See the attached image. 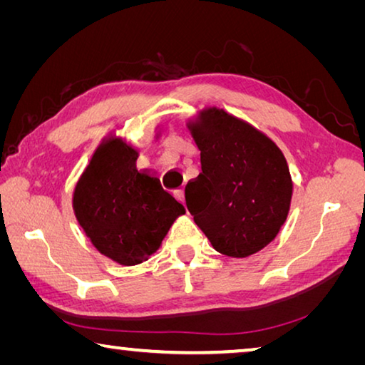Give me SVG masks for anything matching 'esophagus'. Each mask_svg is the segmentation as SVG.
<instances>
[{
  "mask_svg": "<svg viewBox=\"0 0 365 365\" xmlns=\"http://www.w3.org/2000/svg\"><path fill=\"white\" fill-rule=\"evenodd\" d=\"M174 195H175V197H177V200L180 201V202L185 201V190H183V188H182V190H175Z\"/></svg>",
  "mask_w": 365,
  "mask_h": 365,
  "instance_id": "esophagus-1",
  "label": "esophagus"
}]
</instances>
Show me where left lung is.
<instances>
[{
    "mask_svg": "<svg viewBox=\"0 0 365 365\" xmlns=\"http://www.w3.org/2000/svg\"><path fill=\"white\" fill-rule=\"evenodd\" d=\"M201 174L185 188L188 211L215 251L248 257L287 220L293 183L282 151L250 123L211 108L190 125Z\"/></svg>",
    "mask_w": 365,
    "mask_h": 365,
    "instance_id": "8db88e82",
    "label": "left lung"
}]
</instances>
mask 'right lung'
Segmentation results:
<instances>
[{
  "instance_id": "1",
  "label": "right lung",
  "mask_w": 365,
  "mask_h": 365,
  "mask_svg": "<svg viewBox=\"0 0 365 365\" xmlns=\"http://www.w3.org/2000/svg\"><path fill=\"white\" fill-rule=\"evenodd\" d=\"M137 158L122 140L104 141L73 191V211L86 237L101 255L122 265L146 261L185 214L159 178L137 170Z\"/></svg>"
}]
</instances>
